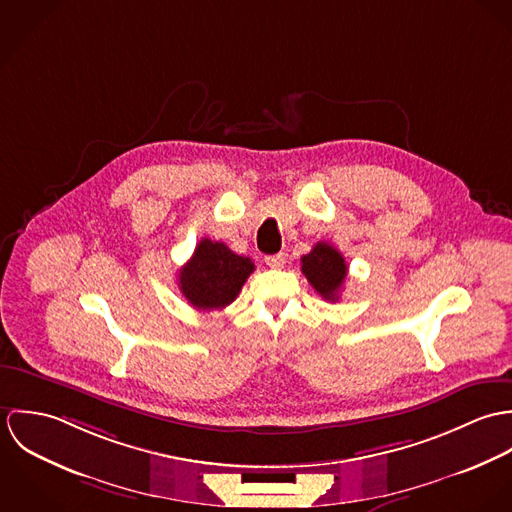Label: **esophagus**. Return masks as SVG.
<instances>
[{"mask_svg":"<svg viewBox=\"0 0 512 512\" xmlns=\"http://www.w3.org/2000/svg\"><path fill=\"white\" fill-rule=\"evenodd\" d=\"M266 264H268L272 270H280V268H284V264H286V256H284V254L266 256Z\"/></svg>","mask_w":512,"mask_h":512,"instance_id":"34e87169","label":"esophagus"}]
</instances>
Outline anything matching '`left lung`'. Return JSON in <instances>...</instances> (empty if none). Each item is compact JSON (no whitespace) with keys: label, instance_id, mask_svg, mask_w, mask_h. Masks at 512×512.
<instances>
[{"label":"left lung","instance_id":"left-lung-1","mask_svg":"<svg viewBox=\"0 0 512 512\" xmlns=\"http://www.w3.org/2000/svg\"><path fill=\"white\" fill-rule=\"evenodd\" d=\"M301 272L323 299L337 301L347 278V262L337 248L327 242H317L313 250L301 258Z\"/></svg>","mask_w":512,"mask_h":512}]
</instances>
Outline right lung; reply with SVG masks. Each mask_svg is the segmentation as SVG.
Segmentation results:
<instances>
[{
    "label": "right lung",
    "instance_id": "add662e5",
    "mask_svg": "<svg viewBox=\"0 0 512 512\" xmlns=\"http://www.w3.org/2000/svg\"><path fill=\"white\" fill-rule=\"evenodd\" d=\"M252 272L250 258L234 254L224 242L203 238L179 270V290L199 311L222 309L236 299Z\"/></svg>",
    "mask_w": 512,
    "mask_h": 512
}]
</instances>
